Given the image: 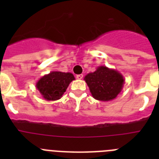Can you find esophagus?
<instances>
[{"mask_svg":"<svg viewBox=\"0 0 159 159\" xmlns=\"http://www.w3.org/2000/svg\"><path fill=\"white\" fill-rule=\"evenodd\" d=\"M83 77H84V75H83V74H80V75H76V79H78V80H81Z\"/></svg>","mask_w":159,"mask_h":159,"instance_id":"obj_1","label":"esophagus"}]
</instances>
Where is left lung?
Masks as SVG:
<instances>
[{"label": "left lung", "mask_w": 159, "mask_h": 159, "mask_svg": "<svg viewBox=\"0 0 159 159\" xmlns=\"http://www.w3.org/2000/svg\"><path fill=\"white\" fill-rule=\"evenodd\" d=\"M84 80L88 84L92 97L97 100L111 101L121 92L125 80L117 70L99 66L94 72L85 75Z\"/></svg>", "instance_id": "8db88e82"}]
</instances>
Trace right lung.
Returning <instances> with one entry per match:
<instances>
[{"label": "right lung", "instance_id": "1", "mask_svg": "<svg viewBox=\"0 0 159 159\" xmlns=\"http://www.w3.org/2000/svg\"><path fill=\"white\" fill-rule=\"evenodd\" d=\"M74 80L75 77L70 72L51 71L37 81L36 88L45 100H58L66 92L70 83Z\"/></svg>", "mask_w": 159, "mask_h": 159}]
</instances>
